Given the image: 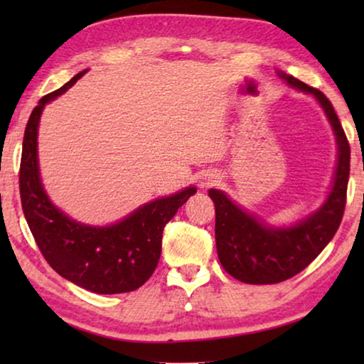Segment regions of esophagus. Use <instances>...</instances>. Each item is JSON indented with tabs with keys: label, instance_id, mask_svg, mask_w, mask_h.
Returning a JSON list of instances; mask_svg holds the SVG:
<instances>
[{
	"label": "esophagus",
	"instance_id": "1",
	"mask_svg": "<svg viewBox=\"0 0 364 364\" xmlns=\"http://www.w3.org/2000/svg\"><path fill=\"white\" fill-rule=\"evenodd\" d=\"M207 183H212V181H210V182H207Z\"/></svg>",
	"mask_w": 364,
	"mask_h": 364
}]
</instances>
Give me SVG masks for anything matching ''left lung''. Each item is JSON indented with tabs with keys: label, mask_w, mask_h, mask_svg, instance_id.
Masks as SVG:
<instances>
[{
	"label": "left lung",
	"mask_w": 364,
	"mask_h": 364,
	"mask_svg": "<svg viewBox=\"0 0 364 364\" xmlns=\"http://www.w3.org/2000/svg\"><path fill=\"white\" fill-rule=\"evenodd\" d=\"M291 87L318 99L335 129L338 167L331 193L320 210L291 228H270L248 215L220 191L208 192L215 203V242L222 267L233 278L252 285L280 283L310 265L335 237L346 207L350 178V142L328 99L316 87L282 74Z\"/></svg>",
	"instance_id": "obj_1"
}]
</instances>
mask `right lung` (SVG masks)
Returning <instances> with one entry per match:
<instances>
[{
  "label": "right lung",
  "instance_id": "right-lung-1",
  "mask_svg": "<svg viewBox=\"0 0 364 364\" xmlns=\"http://www.w3.org/2000/svg\"><path fill=\"white\" fill-rule=\"evenodd\" d=\"M39 99L26 124L19 166L23 213L44 260L66 280L94 293H126L142 287L156 270L162 232L196 187L137 208L112 227H86L71 220L49 202L39 181L38 124L44 104L68 91L79 77Z\"/></svg>",
  "mask_w": 364,
  "mask_h": 364
}]
</instances>
